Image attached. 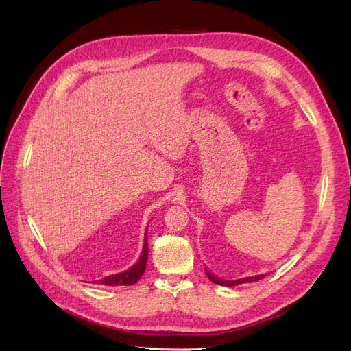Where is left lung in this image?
Returning a JSON list of instances; mask_svg holds the SVG:
<instances>
[{
    "mask_svg": "<svg viewBox=\"0 0 351 351\" xmlns=\"http://www.w3.org/2000/svg\"><path fill=\"white\" fill-rule=\"evenodd\" d=\"M206 275L208 278L215 282L218 285H226V287H234L237 284H244V282H254V281H259L263 278V275H254V277H247V278H241V280H232V281H226V280H219L218 277H215L214 274H210L208 269H206Z\"/></svg>",
    "mask_w": 351,
    "mask_h": 351,
    "instance_id": "8db88e82",
    "label": "left lung"
}]
</instances>
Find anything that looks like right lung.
<instances>
[{"label": "right lung", "instance_id": "1", "mask_svg": "<svg viewBox=\"0 0 351 351\" xmlns=\"http://www.w3.org/2000/svg\"><path fill=\"white\" fill-rule=\"evenodd\" d=\"M146 261H147V236L145 234V243H143V250L139 261H137L130 269H127L120 274L110 275V277H105L99 280V284L104 285H132L141 280L146 269Z\"/></svg>", "mask_w": 351, "mask_h": 351}]
</instances>
